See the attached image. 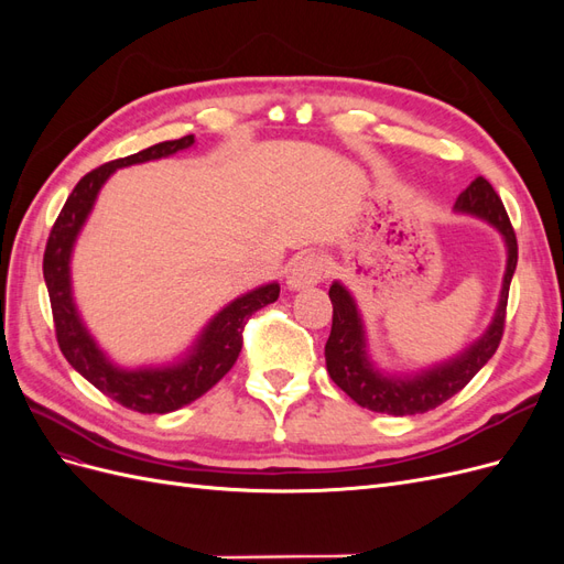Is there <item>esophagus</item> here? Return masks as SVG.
<instances>
[{
	"label": "esophagus",
	"mask_w": 564,
	"mask_h": 564,
	"mask_svg": "<svg viewBox=\"0 0 564 564\" xmlns=\"http://www.w3.org/2000/svg\"><path fill=\"white\" fill-rule=\"evenodd\" d=\"M324 275H327V263H324L322 256L303 253L292 265H289L286 286L292 289V292H299V289L315 286L317 282H322Z\"/></svg>",
	"instance_id": "esophagus-1"
}]
</instances>
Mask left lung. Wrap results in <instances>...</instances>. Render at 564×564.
<instances>
[{
	"instance_id": "left-lung-1",
	"label": "left lung",
	"mask_w": 564,
	"mask_h": 564,
	"mask_svg": "<svg viewBox=\"0 0 564 564\" xmlns=\"http://www.w3.org/2000/svg\"><path fill=\"white\" fill-rule=\"evenodd\" d=\"M454 212L470 214L487 220L497 228L506 242L508 261L503 272V286L497 313L491 317L487 332L470 344L464 352L447 362L433 365L431 369H423L412 377H395V373H383L379 367H373L371 357L367 352V334L360 308L352 299L348 289L334 282L329 286V299L334 305L332 317V334L327 346H324V357H327V371L332 381L352 398L357 404L371 409L379 414L392 416H412L431 412L454 398L460 388L480 371L489 357L497 352L503 324H506V305H508V289L513 272L518 265V240L516 230L510 226V218L501 197L494 191L491 183L482 176H477L464 193L456 197Z\"/></svg>"
}]
</instances>
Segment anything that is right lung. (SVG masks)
Here are the masks:
<instances>
[{
  "label": "right lung",
  "instance_id": "1",
  "mask_svg": "<svg viewBox=\"0 0 564 564\" xmlns=\"http://www.w3.org/2000/svg\"><path fill=\"white\" fill-rule=\"evenodd\" d=\"M193 143L195 135L191 133L183 135V139L164 141L135 152V155L112 160L94 169L75 185L70 197L65 199L56 224L48 232L44 251V282L48 289L51 313H54L56 338L65 360L104 395L141 414L176 412V409L195 402L209 388H214L237 362V355L242 350V329L247 319L256 311H261L263 305L275 303L280 296L278 282L256 286L251 292L237 296L209 319L183 360L166 367H117L98 348L89 329L84 327L73 299L70 256L77 235L94 209L100 187L117 169L176 155L178 150L191 148Z\"/></svg>",
  "mask_w": 564,
  "mask_h": 564
}]
</instances>
